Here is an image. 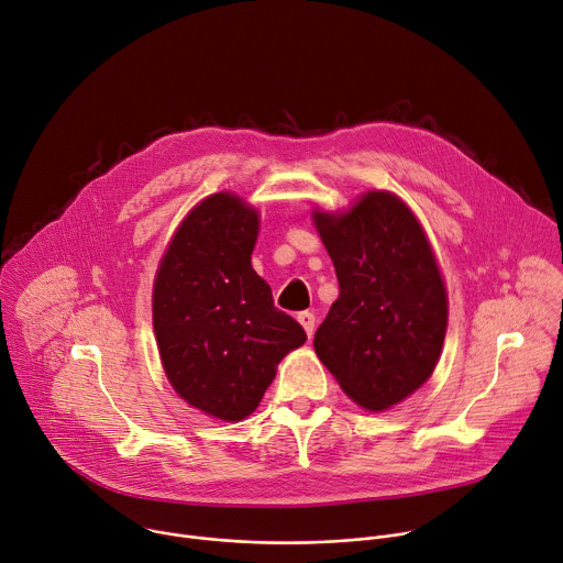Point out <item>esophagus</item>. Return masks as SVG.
<instances>
[{"label":"esophagus","mask_w":563,"mask_h":563,"mask_svg":"<svg viewBox=\"0 0 563 563\" xmlns=\"http://www.w3.org/2000/svg\"><path fill=\"white\" fill-rule=\"evenodd\" d=\"M298 323L305 328L307 336L311 339V334H313V330H316V316H313L311 311H300V313H298Z\"/></svg>","instance_id":"34e87169"}]
</instances>
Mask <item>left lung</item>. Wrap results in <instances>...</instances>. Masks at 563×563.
I'll use <instances>...</instances> for the list:
<instances>
[{"mask_svg": "<svg viewBox=\"0 0 563 563\" xmlns=\"http://www.w3.org/2000/svg\"><path fill=\"white\" fill-rule=\"evenodd\" d=\"M313 222L339 278L313 350L358 406L391 408L432 376L445 339L448 296L428 238L387 191L343 216L313 211Z\"/></svg>", "mask_w": 563, "mask_h": 563, "instance_id": "obj_1", "label": "left lung"}]
</instances>
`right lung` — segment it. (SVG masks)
<instances>
[{
  "instance_id": "obj_1",
  "label": "right lung",
  "mask_w": 563,
  "mask_h": 563,
  "mask_svg": "<svg viewBox=\"0 0 563 563\" xmlns=\"http://www.w3.org/2000/svg\"><path fill=\"white\" fill-rule=\"evenodd\" d=\"M258 213L216 194L180 224L153 287V330L167 378L189 406L222 421L250 417L276 365L307 341L254 272Z\"/></svg>"
}]
</instances>
